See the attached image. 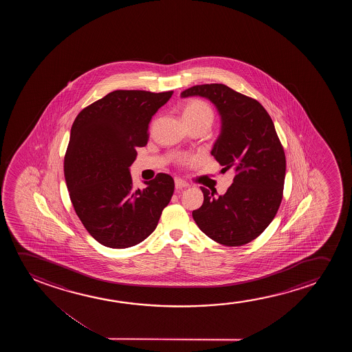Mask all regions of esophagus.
Returning <instances> with one entry per match:
<instances>
[{
    "label": "esophagus",
    "mask_w": 352,
    "mask_h": 352,
    "mask_svg": "<svg viewBox=\"0 0 352 352\" xmlns=\"http://www.w3.org/2000/svg\"><path fill=\"white\" fill-rule=\"evenodd\" d=\"M175 183V188L177 190H182V188H188V184L186 182H184L182 179L177 178L174 180Z\"/></svg>",
    "instance_id": "esophagus-1"
}]
</instances>
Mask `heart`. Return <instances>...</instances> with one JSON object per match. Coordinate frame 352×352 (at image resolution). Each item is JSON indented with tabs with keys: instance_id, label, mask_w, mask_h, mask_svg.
<instances>
[{
	"instance_id": "heart-1",
	"label": "heart",
	"mask_w": 352,
	"mask_h": 352,
	"mask_svg": "<svg viewBox=\"0 0 352 352\" xmlns=\"http://www.w3.org/2000/svg\"><path fill=\"white\" fill-rule=\"evenodd\" d=\"M183 116L185 120L208 121L212 124L214 113L210 106L201 100H191L184 106ZM188 159L182 160V164H185Z\"/></svg>"
}]
</instances>
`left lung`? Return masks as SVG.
<instances>
[{
  "label": "left lung",
  "mask_w": 352,
  "mask_h": 352,
  "mask_svg": "<svg viewBox=\"0 0 352 352\" xmlns=\"http://www.w3.org/2000/svg\"><path fill=\"white\" fill-rule=\"evenodd\" d=\"M206 97L221 116V132L212 155L222 172H236L233 184L215 197L202 190V207L193 210L199 230L226 246L250 243L273 221L284 191L286 159L274 124L260 102L223 84L186 89L182 97Z\"/></svg>",
  "instance_id": "obj_1"
}]
</instances>
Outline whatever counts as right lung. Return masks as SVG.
Returning <instances> with one entry per match:
<instances>
[{"instance_id": "1", "label": "right lung", "mask_w": 352, "mask_h": 352, "mask_svg": "<svg viewBox=\"0 0 352 352\" xmlns=\"http://www.w3.org/2000/svg\"><path fill=\"white\" fill-rule=\"evenodd\" d=\"M173 91L116 90L73 122L63 172L69 198L87 231L102 245L125 249L154 232L174 192L159 173L143 190L132 184L135 149L149 140V122Z\"/></svg>"}]
</instances>
